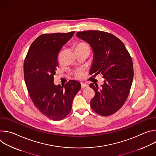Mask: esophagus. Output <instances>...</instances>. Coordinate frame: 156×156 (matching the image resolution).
I'll return each instance as SVG.
<instances>
[{
  "label": "esophagus",
  "instance_id": "1",
  "mask_svg": "<svg viewBox=\"0 0 156 156\" xmlns=\"http://www.w3.org/2000/svg\"><path fill=\"white\" fill-rule=\"evenodd\" d=\"M81 87H83V88L88 87V84H86V83H81Z\"/></svg>",
  "mask_w": 156,
  "mask_h": 156
}]
</instances>
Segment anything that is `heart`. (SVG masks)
I'll return each instance as SVG.
<instances>
[{
  "label": "heart",
  "instance_id": "b5f03b06",
  "mask_svg": "<svg viewBox=\"0 0 156 156\" xmlns=\"http://www.w3.org/2000/svg\"><path fill=\"white\" fill-rule=\"evenodd\" d=\"M89 48L87 45H86V44H84V43H80L76 47V49H84V48ZM75 76L76 78L78 79H80V78H82L83 76H84V73L83 72V70H78L76 73H75Z\"/></svg>",
  "mask_w": 156,
  "mask_h": 156
}]
</instances>
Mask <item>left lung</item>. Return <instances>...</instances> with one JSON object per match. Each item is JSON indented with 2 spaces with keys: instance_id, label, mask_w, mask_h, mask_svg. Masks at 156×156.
<instances>
[{
  "instance_id": "left-lung-1",
  "label": "left lung",
  "mask_w": 156,
  "mask_h": 156,
  "mask_svg": "<svg viewBox=\"0 0 156 156\" xmlns=\"http://www.w3.org/2000/svg\"><path fill=\"white\" fill-rule=\"evenodd\" d=\"M76 36L90 44L93 52L92 74H102L104 84L99 88L93 83L95 91L90 105L102 116L118 111L125 102L133 79L132 59L123 43L114 35L100 31L78 32Z\"/></svg>"
}]
</instances>
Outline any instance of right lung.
Returning <instances> with one entry per match:
<instances>
[{"label": "right lung", "mask_w": 156, "mask_h": 156, "mask_svg": "<svg viewBox=\"0 0 156 156\" xmlns=\"http://www.w3.org/2000/svg\"><path fill=\"white\" fill-rule=\"evenodd\" d=\"M74 33L39 36L32 43L24 62V78L30 96L40 112L52 120H62L70 113L73 98L81 90L80 83L76 80L62 86L54 83L58 52Z\"/></svg>", "instance_id": "add662e5"}]
</instances>
